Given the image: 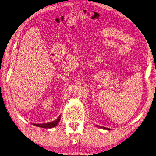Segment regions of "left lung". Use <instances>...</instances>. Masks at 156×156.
Here are the masks:
<instances>
[{"label": "left lung", "mask_w": 156, "mask_h": 156, "mask_svg": "<svg viewBox=\"0 0 156 156\" xmlns=\"http://www.w3.org/2000/svg\"><path fill=\"white\" fill-rule=\"evenodd\" d=\"M96 126H97L98 128H102L103 129H105V130H111V129L110 128H105V127H103V126H98V125H96Z\"/></svg>", "instance_id": "8db88e82"}]
</instances>
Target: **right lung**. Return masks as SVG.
Returning <instances> with one entry per match:
<instances>
[{
	"label": "right lung",
	"instance_id": "obj_1",
	"mask_svg": "<svg viewBox=\"0 0 156 156\" xmlns=\"http://www.w3.org/2000/svg\"><path fill=\"white\" fill-rule=\"evenodd\" d=\"M60 119H61V115L56 119V120H53V121L51 122H47V123H43V124H35V123H32V124L36 126L40 127V128H52L58 125V124L59 122Z\"/></svg>",
	"mask_w": 156,
	"mask_h": 156
}]
</instances>
